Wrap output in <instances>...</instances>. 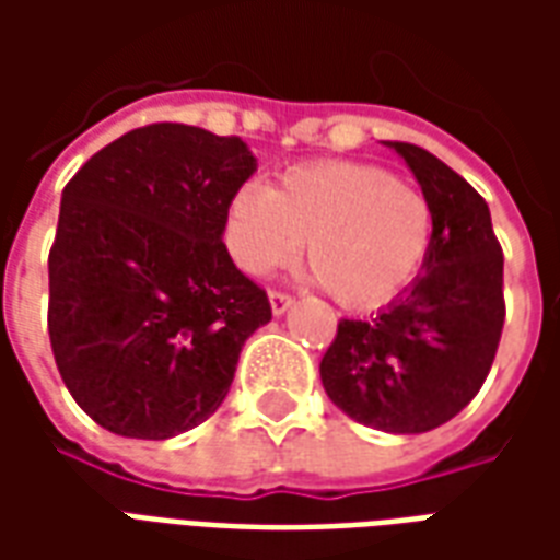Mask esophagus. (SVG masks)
Returning <instances> with one entry per match:
<instances>
[{"label":"esophagus","mask_w":560,"mask_h":560,"mask_svg":"<svg viewBox=\"0 0 560 560\" xmlns=\"http://www.w3.org/2000/svg\"><path fill=\"white\" fill-rule=\"evenodd\" d=\"M291 305H293V296H288V293H279V291L269 293V308H272V315H276V317L284 315V312H288Z\"/></svg>","instance_id":"esophagus-1"}]
</instances>
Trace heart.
I'll return each mask as SVG.
<instances>
[{
	"label": "heart",
	"instance_id": "heart-1",
	"mask_svg": "<svg viewBox=\"0 0 560 560\" xmlns=\"http://www.w3.org/2000/svg\"><path fill=\"white\" fill-rule=\"evenodd\" d=\"M432 236L425 191L363 161H312L272 188L243 185L224 215V243L243 272L264 279L305 243L312 279L353 308L399 293L425 264Z\"/></svg>",
	"mask_w": 560,
	"mask_h": 560
}]
</instances>
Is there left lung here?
<instances>
[{
    "mask_svg": "<svg viewBox=\"0 0 560 560\" xmlns=\"http://www.w3.org/2000/svg\"><path fill=\"white\" fill-rule=\"evenodd\" d=\"M387 147L432 200V248L387 308L339 320L320 381L351 420L420 434L453 420L492 369L504 329V255L489 203L456 171L411 143Z\"/></svg>",
    "mask_w": 560,
    "mask_h": 560,
    "instance_id": "left-lung-1",
    "label": "left lung"
}]
</instances>
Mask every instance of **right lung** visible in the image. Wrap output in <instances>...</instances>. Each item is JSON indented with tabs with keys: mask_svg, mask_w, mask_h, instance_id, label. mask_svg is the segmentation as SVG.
<instances>
[{
	"mask_svg": "<svg viewBox=\"0 0 560 560\" xmlns=\"http://www.w3.org/2000/svg\"><path fill=\"white\" fill-rule=\"evenodd\" d=\"M257 171L240 138L135 128L66 185L47 329L68 393L102 429L164 441L219 411L267 293L233 267L231 197Z\"/></svg>",
	"mask_w": 560,
	"mask_h": 560,
	"instance_id": "1",
	"label": "right lung"
}]
</instances>
